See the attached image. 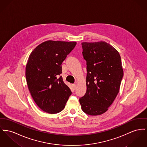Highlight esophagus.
Here are the masks:
<instances>
[{
    "label": "esophagus",
    "instance_id": "34e87169",
    "mask_svg": "<svg viewBox=\"0 0 147 147\" xmlns=\"http://www.w3.org/2000/svg\"><path fill=\"white\" fill-rule=\"evenodd\" d=\"M72 87H73V88H74V90H76V88H77V85H76V84H73L72 85Z\"/></svg>",
    "mask_w": 147,
    "mask_h": 147
}]
</instances>
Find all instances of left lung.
<instances>
[{"instance_id":"obj_1","label":"left lung","mask_w":147,"mask_h":147,"mask_svg":"<svg viewBox=\"0 0 147 147\" xmlns=\"http://www.w3.org/2000/svg\"><path fill=\"white\" fill-rule=\"evenodd\" d=\"M81 45L86 61L87 90L79 101L86 114L101 115L108 110L119 91L123 77L120 56L105 42H82Z\"/></svg>"}]
</instances>
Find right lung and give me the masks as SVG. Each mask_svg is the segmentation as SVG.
I'll return each instance as SVG.
<instances>
[{
  "mask_svg": "<svg viewBox=\"0 0 147 147\" xmlns=\"http://www.w3.org/2000/svg\"><path fill=\"white\" fill-rule=\"evenodd\" d=\"M75 42L47 40L32 52L26 68L30 93L42 110L61 112L72 92L63 82L62 63L75 48Z\"/></svg>",
  "mask_w": 147,
  "mask_h": 147,
  "instance_id": "right-lung-1",
  "label": "right lung"
}]
</instances>
